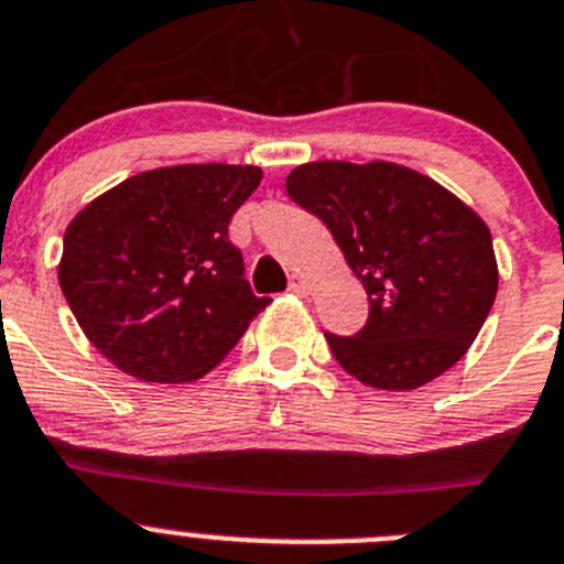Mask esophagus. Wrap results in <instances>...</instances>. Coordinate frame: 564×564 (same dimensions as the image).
<instances>
[{
    "instance_id": "obj_1",
    "label": "esophagus",
    "mask_w": 564,
    "mask_h": 564,
    "mask_svg": "<svg viewBox=\"0 0 564 564\" xmlns=\"http://www.w3.org/2000/svg\"><path fill=\"white\" fill-rule=\"evenodd\" d=\"M288 288H291L293 293H299V296H307L310 293V282L302 276V273H293L291 282H288Z\"/></svg>"
}]
</instances>
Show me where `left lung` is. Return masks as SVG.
<instances>
[{
  "instance_id": "8db88e82",
  "label": "left lung",
  "mask_w": 564,
  "mask_h": 564,
  "mask_svg": "<svg viewBox=\"0 0 564 564\" xmlns=\"http://www.w3.org/2000/svg\"><path fill=\"white\" fill-rule=\"evenodd\" d=\"M288 196L318 216L368 293L332 354L368 388L415 390L457 366L490 315L498 265L487 224L406 165L318 160L293 169Z\"/></svg>"
}]
</instances>
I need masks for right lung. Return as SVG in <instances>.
<instances>
[{"instance_id": "obj_1", "label": "right lung", "mask_w": 564, "mask_h": 564, "mask_svg": "<svg viewBox=\"0 0 564 564\" xmlns=\"http://www.w3.org/2000/svg\"><path fill=\"white\" fill-rule=\"evenodd\" d=\"M257 165L143 171L74 216L57 265L85 337L141 382H193L216 368L271 299L254 296L229 240Z\"/></svg>"}]
</instances>
